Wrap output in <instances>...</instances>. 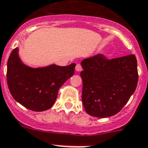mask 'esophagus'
<instances>
[{
	"mask_svg": "<svg viewBox=\"0 0 148 148\" xmlns=\"http://www.w3.org/2000/svg\"><path fill=\"white\" fill-rule=\"evenodd\" d=\"M82 66H81V64H77L76 66H75V70H76L77 72H81L82 71Z\"/></svg>",
	"mask_w": 148,
	"mask_h": 148,
	"instance_id": "esophagus-1",
	"label": "esophagus"
}]
</instances>
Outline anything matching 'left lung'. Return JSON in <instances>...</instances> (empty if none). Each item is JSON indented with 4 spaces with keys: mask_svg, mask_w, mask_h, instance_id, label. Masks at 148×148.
Segmentation results:
<instances>
[{
    "mask_svg": "<svg viewBox=\"0 0 148 148\" xmlns=\"http://www.w3.org/2000/svg\"><path fill=\"white\" fill-rule=\"evenodd\" d=\"M83 71L82 103L90 115L108 117L117 114L137 87V60L134 55L108 60L103 55L85 58Z\"/></svg>",
    "mask_w": 148,
    "mask_h": 148,
    "instance_id": "1",
    "label": "left lung"
}]
</instances>
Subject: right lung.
Wrapping results in <instances>:
<instances>
[{
    "label": "right lung",
    "instance_id": "obj_1",
    "mask_svg": "<svg viewBox=\"0 0 148 148\" xmlns=\"http://www.w3.org/2000/svg\"><path fill=\"white\" fill-rule=\"evenodd\" d=\"M75 64L66 66L51 64L32 68L21 62L18 49L12 50L7 61V84L12 97L25 108L43 112L52 106L60 87L73 76Z\"/></svg>",
    "mask_w": 148,
    "mask_h": 148
}]
</instances>
